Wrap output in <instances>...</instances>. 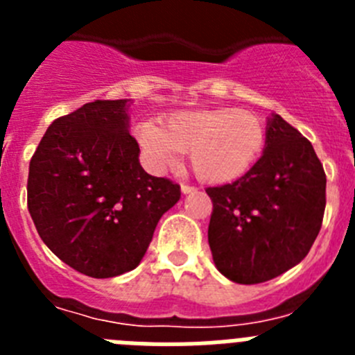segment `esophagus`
<instances>
[{
  "label": "esophagus",
  "mask_w": 355,
  "mask_h": 355,
  "mask_svg": "<svg viewBox=\"0 0 355 355\" xmlns=\"http://www.w3.org/2000/svg\"><path fill=\"white\" fill-rule=\"evenodd\" d=\"M181 192L187 196V193H193L197 192V188L196 187H190V184H181Z\"/></svg>",
  "instance_id": "obj_1"
}]
</instances>
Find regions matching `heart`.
I'll return each mask as SVG.
<instances>
[{"instance_id":"heart-1","label":"heart","mask_w":355,"mask_h":355,"mask_svg":"<svg viewBox=\"0 0 355 355\" xmlns=\"http://www.w3.org/2000/svg\"><path fill=\"white\" fill-rule=\"evenodd\" d=\"M135 139L153 171L172 167L188 153L200 181L225 184L240 180L261 158L265 126L245 110H181L167 119L165 128L153 121L139 124Z\"/></svg>"}]
</instances>
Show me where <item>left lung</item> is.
<instances>
[{"instance_id":"8db88e82","label":"left lung","mask_w":355,"mask_h":355,"mask_svg":"<svg viewBox=\"0 0 355 355\" xmlns=\"http://www.w3.org/2000/svg\"><path fill=\"white\" fill-rule=\"evenodd\" d=\"M265 135L261 158L245 175L206 190L213 261L238 284L265 283L299 265L324 218L327 180L311 142L277 114Z\"/></svg>"}]
</instances>
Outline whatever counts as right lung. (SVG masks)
I'll list each match as a JSON object with an SVG mask.
<instances>
[{
  "label": "right lung",
  "instance_id": "1",
  "mask_svg": "<svg viewBox=\"0 0 355 355\" xmlns=\"http://www.w3.org/2000/svg\"><path fill=\"white\" fill-rule=\"evenodd\" d=\"M131 99L56 119L30 162L28 209L55 256L96 279L139 266L180 184L147 174L130 135Z\"/></svg>",
  "mask_w": 355,
  "mask_h": 355
}]
</instances>
